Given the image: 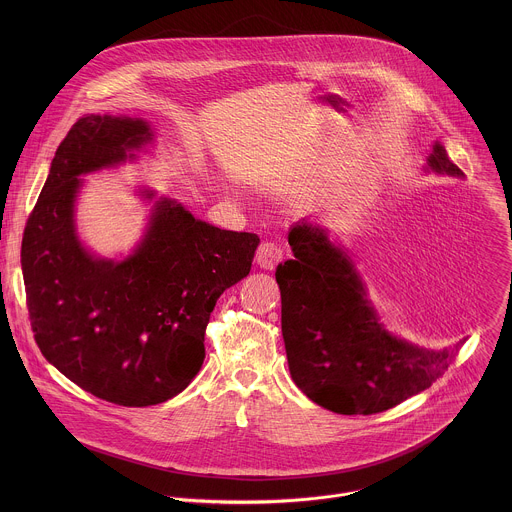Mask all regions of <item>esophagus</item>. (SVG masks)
Segmentation results:
<instances>
[{"mask_svg": "<svg viewBox=\"0 0 512 512\" xmlns=\"http://www.w3.org/2000/svg\"><path fill=\"white\" fill-rule=\"evenodd\" d=\"M284 260V248L272 240H266L256 250V264L264 270H274Z\"/></svg>", "mask_w": 512, "mask_h": 512, "instance_id": "34e87169", "label": "esophagus"}]
</instances>
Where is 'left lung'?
Segmentation results:
<instances>
[{
    "label": "left lung",
    "instance_id": "obj_1",
    "mask_svg": "<svg viewBox=\"0 0 512 512\" xmlns=\"http://www.w3.org/2000/svg\"><path fill=\"white\" fill-rule=\"evenodd\" d=\"M428 165L463 175L436 144ZM293 260L278 266L282 335L295 386L315 404L345 416L378 414L430 388L461 349L428 351L392 337L366 299L347 254L325 230L293 226Z\"/></svg>",
    "mask_w": 512,
    "mask_h": 512
}]
</instances>
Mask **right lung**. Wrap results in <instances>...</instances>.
Listing matches in <instances>:
<instances>
[{
	"instance_id": "add662e5",
	"label": "right lung",
	"mask_w": 512,
	"mask_h": 512,
	"mask_svg": "<svg viewBox=\"0 0 512 512\" xmlns=\"http://www.w3.org/2000/svg\"><path fill=\"white\" fill-rule=\"evenodd\" d=\"M149 140L144 120L78 118L57 147L21 242L29 321L43 357L82 390L128 408L161 404L189 386L205 361L211 311L220 293L248 276L260 244L256 234L220 230L163 199L132 256L120 264L92 258L74 234L76 177L124 161Z\"/></svg>"
}]
</instances>
